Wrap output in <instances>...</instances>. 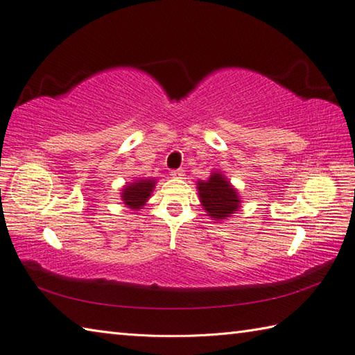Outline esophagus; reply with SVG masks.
Returning a JSON list of instances; mask_svg holds the SVG:
<instances>
[{"mask_svg":"<svg viewBox=\"0 0 355 355\" xmlns=\"http://www.w3.org/2000/svg\"><path fill=\"white\" fill-rule=\"evenodd\" d=\"M171 175L173 178H183L184 177V171L183 169H173V171H171Z\"/></svg>","mask_w":355,"mask_h":355,"instance_id":"34e87169","label":"esophagus"}]
</instances>
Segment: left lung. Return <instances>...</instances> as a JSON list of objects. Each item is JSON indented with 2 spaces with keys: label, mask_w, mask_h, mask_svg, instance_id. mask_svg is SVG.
Here are the masks:
<instances>
[{
  "label": "left lung",
  "mask_w": 355,
  "mask_h": 355,
  "mask_svg": "<svg viewBox=\"0 0 355 355\" xmlns=\"http://www.w3.org/2000/svg\"><path fill=\"white\" fill-rule=\"evenodd\" d=\"M201 206L207 215L216 221L227 220L236 212L241 205L238 191L230 184L221 172H214L207 182H198Z\"/></svg>",
  "instance_id": "left-lung-1"
}]
</instances>
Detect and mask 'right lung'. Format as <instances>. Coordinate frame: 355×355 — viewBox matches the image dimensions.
<instances>
[{"mask_svg":"<svg viewBox=\"0 0 355 355\" xmlns=\"http://www.w3.org/2000/svg\"><path fill=\"white\" fill-rule=\"evenodd\" d=\"M155 183V180H137V182L126 184L122 191L123 205L132 210L141 209L153 193Z\"/></svg>","mask_w":355,"mask_h":355,"instance_id":"right-lung-1","label":"right lung"}]
</instances>
